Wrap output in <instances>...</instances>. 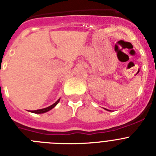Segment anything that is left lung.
<instances>
[{
	"label": "left lung",
	"mask_w": 156,
	"mask_h": 156,
	"mask_svg": "<svg viewBox=\"0 0 156 156\" xmlns=\"http://www.w3.org/2000/svg\"><path fill=\"white\" fill-rule=\"evenodd\" d=\"M105 110H107V111H109V110H108V109H106V108H105Z\"/></svg>",
	"instance_id": "1"
}]
</instances>
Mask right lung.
<instances>
[{
  "mask_svg": "<svg viewBox=\"0 0 156 156\" xmlns=\"http://www.w3.org/2000/svg\"><path fill=\"white\" fill-rule=\"evenodd\" d=\"M59 101H60V99H58V100L55 103H54L53 105H51V106H48V107H47V108H41V109H37V110H33V111H30V112H33V113H37V114L44 113V112H47L50 111L51 109H52L53 108H55V106L58 105V103L59 102Z\"/></svg>",
  "mask_w": 156,
  "mask_h": 156,
  "instance_id": "1",
  "label": "right lung"
}]
</instances>
